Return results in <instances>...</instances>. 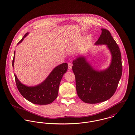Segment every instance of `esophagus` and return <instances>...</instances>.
Wrapping results in <instances>:
<instances>
[{"mask_svg": "<svg viewBox=\"0 0 135 135\" xmlns=\"http://www.w3.org/2000/svg\"><path fill=\"white\" fill-rule=\"evenodd\" d=\"M72 64L70 62H69L68 64V70H71L72 69Z\"/></svg>", "mask_w": 135, "mask_h": 135, "instance_id": "obj_1", "label": "esophagus"}]
</instances>
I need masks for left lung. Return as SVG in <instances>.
<instances>
[{
  "label": "left lung",
  "mask_w": 135,
  "mask_h": 135,
  "mask_svg": "<svg viewBox=\"0 0 135 135\" xmlns=\"http://www.w3.org/2000/svg\"><path fill=\"white\" fill-rule=\"evenodd\" d=\"M102 33L95 45H106L110 52L109 65L103 70L95 69L85 55L73 61V70L75 77L76 89L84 102L97 104L109 99L114 94L122 73L120 49L110 32L101 29Z\"/></svg>",
  "instance_id": "8db88e82"
}]
</instances>
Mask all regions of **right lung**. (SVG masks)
Here are the masks:
<instances>
[{"label":"right lung","mask_w":135,"mask_h":135,"mask_svg":"<svg viewBox=\"0 0 135 135\" xmlns=\"http://www.w3.org/2000/svg\"><path fill=\"white\" fill-rule=\"evenodd\" d=\"M29 33V32H27L25 34L17 45L21 44ZM15 56V51H14V57L12 61L13 68ZM67 63L64 62L61 64L55 67L42 83L31 86H28L21 83L14 73L17 87L23 97L33 104L37 105L50 104L57 97L60 84L63 75L67 72Z\"/></svg>","instance_id":"right-lung-1"}]
</instances>
